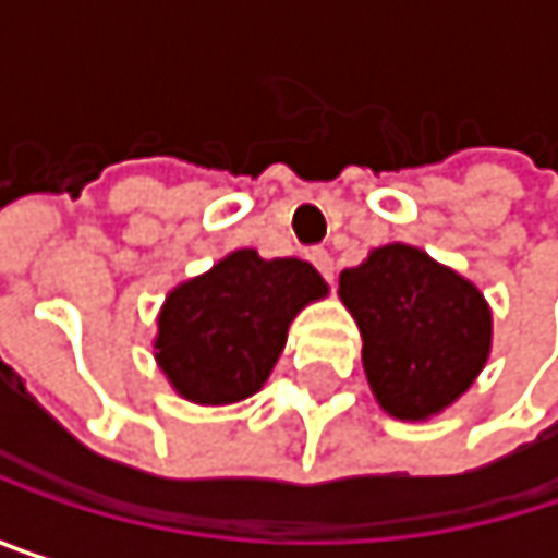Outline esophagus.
Segmentation results:
<instances>
[{"label":"esophagus","instance_id":"esophagus-1","mask_svg":"<svg viewBox=\"0 0 558 558\" xmlns=\"http://www.w3.org/2000/svg\"><path fill=\"white\" fill-rule=\"evenodd\" d=\"M310 262L316 265V271L329 280V283L336 280V265H332V255H329L326 248H313V252H310Z\"/></svg>","mask_w":558,"mask_h":558}]
</instances>
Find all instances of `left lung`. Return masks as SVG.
Returning <instances> with one entry per match:
<instances>
[{
  "label": "left lung",
  "instance_id": "1",
  "mask_svg": "<svg viewBox=\"0 0 558 558\" xmlns=\"http://www.w3.org/2000/svg\"><path fill=\"white\" fill-rule=\"evenodd\" d=\"M362 332V365L397 420H429L482 375L492 310L482 290L413 245H381L339 275Z\"/></svg>",
  "mask_w": 558,
  "mask_h": 558
}]
</instances>
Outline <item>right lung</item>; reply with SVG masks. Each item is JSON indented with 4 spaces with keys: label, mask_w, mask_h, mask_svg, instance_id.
<instances>
[{
    "label": "right lung",
    "mask_w": 558,
    "mask_h": 558,
    "mask_svg": "<svg viewBox=\"0 0 558 558\" xmlns=\"http://www.w3.org/2000/svg\"><path fill=\"white\" fill-rule=\"evenodd\" d=\"M326 293L310 262H265L255 248H239L170 290L155 359L183 400L203 407L245 400L268 381L293 316Z\"/></svg>",
    "instance_id": "obj_1"
}]
</instances>
